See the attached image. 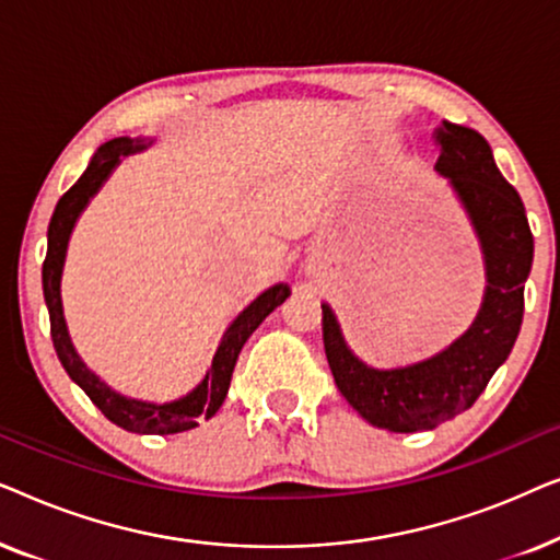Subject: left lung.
<instances>
[{
  "mask_svg": "<svg viewBox=\"0 0 560 560\" xmlns=\"http://www.w3.org/2000/svg\"><path fill=\"white\" fill-rule=\"evenodd\" d=\"M435 142L441 144L435 171L448 178L485 252L487 290L469 331L423 362L374 370L347 347L334 311L320 305L336 387L366 423L393 433L431 431L477 402L515 347L533 267V232L523 198L502 178L489 142L451 121L435 129Z\"/></svg>",
  "mask_w": 560,
  "mask_h": 560,
  "instance_id": "1",
  "label": "left lung"
}]
</instances>
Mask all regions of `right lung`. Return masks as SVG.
Returning <instances> with one entry per match:
<instances>
[{"label": "right lung", "mask_w": 560, "mask_h": 560, "mask_svg": "<svg viewBox=\"0 0 560 560\" xmlns=\"http://www.w3.org/2000/svg\"><path fill=\"white\" fill-rule=\"evenodd\" d=\"M144 148H148V144L142 140L135 142L129 140V137L109 140L94 152V158H91V163L86 171H83L81 178L60 196L48 226V255H45L43 262V295L50 313L52 347H56V354L60 359V364H63V370L68 372V377L91 397V402H94L112 423L125 428V431L167 435L190 431V428L198 425V420H209L211 416H217V410L221 408V402H224V397L229 393V382H232L236 357H240L244 341L249 339L252 331H255L280 303H285L290 288L285 282L267 288L262 295L255 298V301L234 318V324L226 328L224 339L219 343L217 354H213V362L209 366V372H206V377L198 382L188 395L178 397V400H135V397L119 395L117 389H112L106 382L98 380L96 374L81 362V357L75 354L71 336H68L63 303H60V275H63L66 249L75 226V219H79L81 211L86 209L89 198L102 188V183L106 178H109V173L119 165V158Z\"/></svg>", "instance_id": "add662e5"}]
</instances>
